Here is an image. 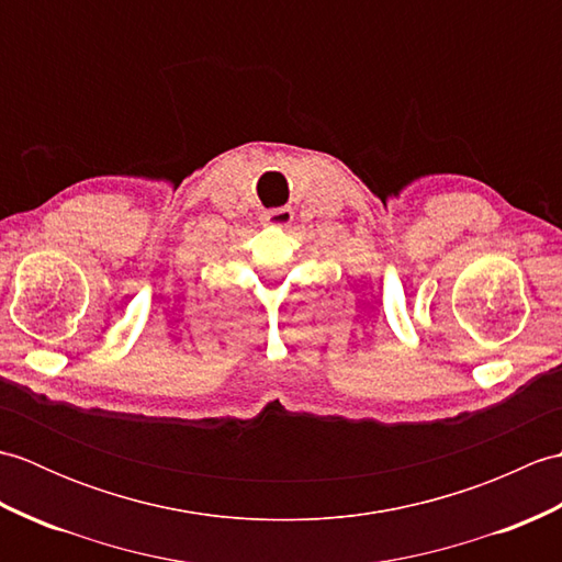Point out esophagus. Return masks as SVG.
<instances>
[{
  "label": "esophagus",
  "instance_id": "esophagus-1",
  "mask_svg": "<svg viewBox=\"0 0 562 562\" xmlns=\"http://www.w3.org/2000/svg\"><path fill=\"white\" fill-rule=\"evenodd\" d=\"M294 220L292 207H278L262 214V224H272V226H288Z\"/></svg>",
  "mask_w": 562,
  "mask_h": 562
}]
</instances>
